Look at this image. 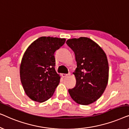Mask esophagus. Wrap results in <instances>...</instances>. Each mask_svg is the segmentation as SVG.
<instances>
[{
    "label": "esophagus",
    "instance_id": "34e87169",
    "mask_svg": "<svg viewBox=\"0 0 129 129\" xmlns=\"http://www.w3.org/2000/svg\"><path fill=\"white\" fill-rule=\"evenodd\" d=\"M70 75V73H69V74H62L61 76H62L63 77H68V76H69Z\"/></svg>",
    "mask_w": 129,
    "mask_h": 129
}]
</instances>
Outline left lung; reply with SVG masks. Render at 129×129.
Here are the masks:
<instances>
[{
	"label": "left lung",
	"instance_id": "obj_1",
	"mask_svg": "<svg viewBox=\"0 0 129 129\" xmlns=\"http://www.w3.org/2000/svg\"><path fill=\"white\" fill-rule=\"evenodd\" d=\"M66 44L75 53L77 62L73 73L76 83L69 93L79 105H90L101 97L108 83L107 56L100 46L88 38L71 39Z\"/></svg>",
	"mask_w": 129,
	"mask_h": 129
}]
</instances>
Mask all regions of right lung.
I'll list each match as a JSON object with an SVG mask.
<instances>
[{"label":"right lung","mask_w":129,"mask_h":129,"mask_svg":"<svg viewBox=\"0 0 129 129\" xmlns=\"http://www.w3.org/2000/svg\"><path fill=\"white\" fill-rule=\"evenodd\" d=\"M65 39L42 36L32 42L23 56L20 77L26 94L42 103L53 96L60 76L56 72L54 53L64 45Z\"/></svg>","instance_id":"right-lung-1"}]
</instances>
